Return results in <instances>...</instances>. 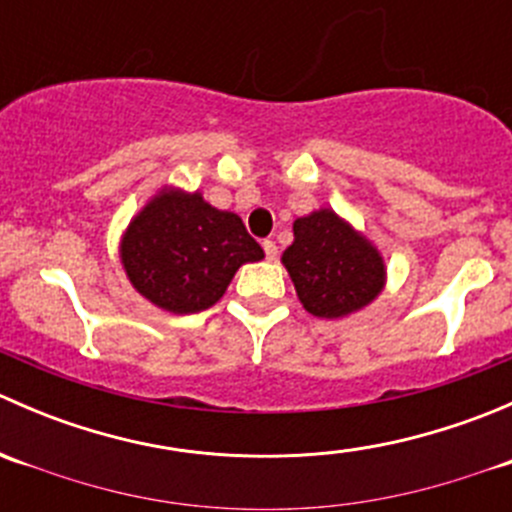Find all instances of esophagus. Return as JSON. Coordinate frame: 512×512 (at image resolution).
Segmentation results:
<instances>
[{
    "instance_id": "34e87169",
    "label": "esophagus",
    "mask_w": 512,
    "mask_h": 512,
    "mask_svg": "<svg viewBox=\"0 0 512 512\" xmlns=\"http://www.w3.org/2000/svg\"><path fill=\"white\" fill-rule=\"evenodd\" d=\"M262 250H265L267 260H275V257H277V245H275V240H265V242H262Z\"/></svg>"
}]
</instances>
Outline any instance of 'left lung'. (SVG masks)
Segmentation results:
<instances>
[{
  "instance_id": "8db88e82",
  "label": "left lung",
  "mask_w": 512,
  "mask_h": 512,
  "mask_svg": "<svg viewBox=\"0 0 512 512\" xmlns=\"http://www.w3.org/2000/svg\"><path fill=\"white\" fill-rule=\"evenodd\" d=\"M292 230L294 242L282 252V265L309 314L339 319L379 297L384 257L347 220L322 208L294 220Z\"/></svg>"
}]
</instances>
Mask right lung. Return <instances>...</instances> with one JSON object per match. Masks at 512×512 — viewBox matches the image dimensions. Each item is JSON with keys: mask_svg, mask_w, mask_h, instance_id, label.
<instances>
[{"mask_svg": "<svg viewBox=\"0 0 512 512\" xmlns=\"http://www.w3.org/2000/svg\"><path fill=\"white\" fill-rule=\"evenodd\" d=\"M265 257L235 213L200 193L163 188L128 225L121 262L131 285L156 307L195 314L213 307L245 262Z\"/></svg>", "mask_w": 512, "mask_h": 512, "instance_id": "1", "label": "right lung"}]
</instances>
